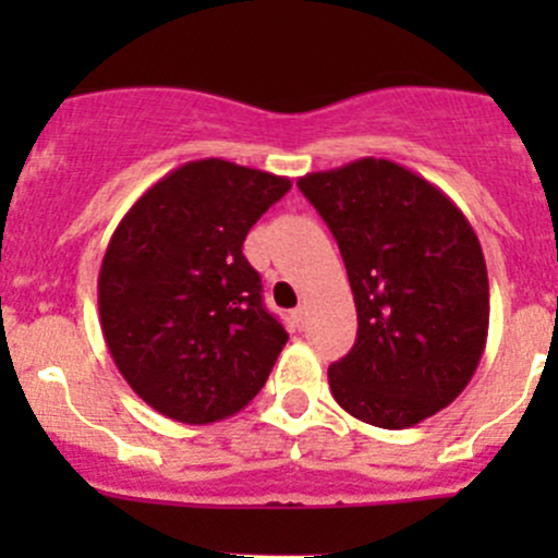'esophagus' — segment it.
I'll return each instance as SVG.
<instances>
[{"instance_id": "esophagus-1", "label": "esophagus", "mask_w": 558, "mask_h": 558, "mask_svg": "<svg viewBox=\"0 0 558 558\" xmlns=\"http://www.w3.org/2000/svg\"><path fill=\"white\" fill-rule=\"evenodd\" d=\"M291 318H294L296 329H305V324H307V305H300V307H296V311L291 313Z\"/></svg>"}]
</instances>
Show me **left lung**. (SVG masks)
Here are the masks:
<instances>
[{
	"label": "left lung",
	"mask_w": 558,
	"mask_h": 558,
	"mask_svg": "<svg viewBox=\"0 0 558 558\" xmlns=\"http://www.w3.org/2000/svg\"><path fill=\"white\" fill-rule=\"evenodd\" d=\"M340 245L356 342L329 367L345 413L408 429L453 402L488 337V272L477 234L437 185L388 159L296 180Z\"/></svg>",
	"instance_id": "8db88e82"
}]
</instances>
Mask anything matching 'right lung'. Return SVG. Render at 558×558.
I'll use <instances>...</instances> for the list:
<instances>
[{
    "instance_id": "1",
    "label": "right lung",
    "mask_w": 558,
    "mask_h": 558,
    "mask_svg": "<svg viewBox=\"0 0 558 558\" xmlns=\"http://www.w3.org/2000/svg\"><path fill=\"white\" fill-rule=\"evenodd\" d=\"M289 189L272 172L189 161L150 185L112 232L99 269L107 351L167 418H229L267 384L289 335L264 307L243 243Z\"/></svg>"
}]
</instances>
